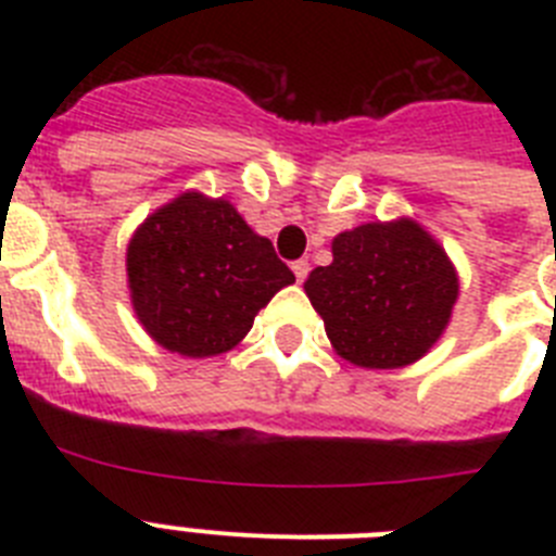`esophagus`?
I'll use <instances>...</instances> for the list:
<instances>
[{"label":"esophagus","instance_id":"34e87169","mask_svg":"<svg viewBox=\"0 0 556 556\" xmlns=\"http://www.w3.org/2000/svg\"><path fill=\"white\" fill-rule=\"evenodd\" d=\"M308 269H312V267H308L306 258H298V262H292V273H294V278H298V281H301V283L308 278Z\"/></svg>","mask_w":556,"mask_h":556}]
</instances>
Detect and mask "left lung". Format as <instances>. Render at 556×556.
<instances>
[{"label":"left lung","instance_id":"obj_1","mask_svg":"<svg viewBox=\"0 0 556 556\" xmlns=\"http://www.w3.org/2000/svg\"><path fill=\"white\" fill-rule=\"evenodd\" d=\"M456 292L445 250L409 219L339 233L333 262L306 281L339 356L378 370L424 356L448 326Z\"/></svg>","mask_w":556,"mask_h":556}]
</instances>
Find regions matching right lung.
Wrapping results in <instances>:
<instances>
[{"mask_svg":"<svg viewBox=\"0 0 556 556\" xmlns=\"http://www.w3.org/2000/svg\"><path fill=\"white\" fill-rule=\"evenodd\" d=\"M127 281L147 333L166 351L203 358L230 351L294 275L233 205L189 191L136 230Z\"/></svg>","mask_w":556,"mask_h":556,"instance_id":"right-lung-1","label":"right lung"}]
</instances>
